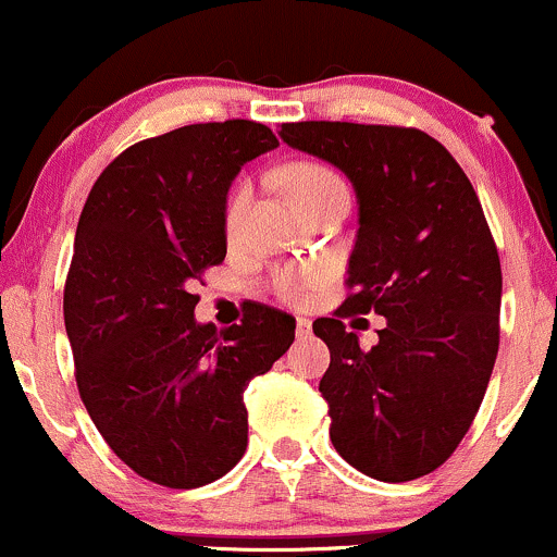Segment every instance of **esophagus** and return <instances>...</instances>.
<instances>
[{"label":"esophagus","instance_id":"34e87169","mask_svg":"<svg viewBox=\"0 0 557 557\" xmlns=\"http://www.w3.org/2000/svg\"><path fill=\"white\" fill-rule=\"evenodd\" d=\"M305 337H310V321L308 319H297V339H305Z\"/></svg>","mask_w":557,"mask_h":557}]
</instances>
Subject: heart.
<instances>
[{
  "label": "heart",
  "instance_id": "obj_1",
  "mask_svg": "<svg viewBox=\"0 0 557 557\" xmlns=\"http://www.w3.org/2000/svg\"><path fill=\"white\" fill-rule=\"evenodd\" d=\"M281 183H284L292 205L300 209V212H308V209L324 205L329 199H337V196H345V199H348V183L343 181L339 172L321 164V161H295V164H289L281 172ZM249 199H252L249 185H238V188L228 196V201H225L223 228L228 242H236V238L242 236ZM319 281L321 271H292V268H286V271H278L276 276H273L271 289L278 300L300 302L308 297L310 289L319 286Z\"/></svg>",
  "mask_w": 557,
  "mask_h": 557
}]
</instances>
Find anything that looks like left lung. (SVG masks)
I'll list each match as a JSON object with an SVG mask.
<instances>
[{
  "instance_id": "obj_1",
  "label": "left lung",
  "mask_w": 557,
  "mask_h": 557,
  "mask_svg": "<svg viewBox=\"0 0 557 557\" xmlns=\"http://www.w3.org/2000/svg\"><path fill=\"white\" fill-rule=\"evenodd\" d=\"M292 148L332 161L358 196L348 297L313 332L332 361L321 376L329 435L363 475L404 483L446 462L478 414L499 350V252L457 159L417 127L281 124ZM385 314L372 351L344 329Z\"/></svg>"
}]
</instances>
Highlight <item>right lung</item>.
I'll use <instances>...</instances> for the list:
<instances>
[{
	"instance_id": "obj_1",
	"label": "right lung",
	"mask_w": 557,
	"mask_h": 557,
	"mask_svg": "<svg viewBox=\"0 0 557 557\" xmlns=\"http://www.w3.org/2000/svg\"><path fill=\"white\" fill-rule=\"evenodd\" d=\"M276 146L249 119L188 124L119 153L82 209L63 289L76 387L111 451L159 486L236 468L244 391L295 343V319L268 305L225 332L194 319V284L225 260L231 181Z\"/></svg>"
}]
</instances>
